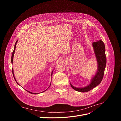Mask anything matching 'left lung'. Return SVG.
<instances>
[{"instance_id":"obj_1","label":"left lung","mask_w":121,"mask_h":121,"mask_svg":"<svg viewBox=\"0 0 121 121\" xmlns=\"http://www.w3.org/2000/svg\"><path fill=\"white\" fill-rule=\"evenodd\" d=\"M92 44L98 64L97 70L95 75L91 78L89 85L83 88L75 87L70 83V85L74 90L80 92H88L100 84L104 75L106 65V57L104 43L101 40H99L93 42Z\"/></svg>"}]
</instances>
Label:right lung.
Listing matches in <instances>:
<instances>
[{"mask_svg": "<svg viewBox=\"0 0 121 121\" xmlns=\"http://www.w3.org/2000/svg\"><path fill=\"white\" fill-rule=\"evenodd\" d=\"M18 40H17V41H16V42L15 43V45H14V50H13V53H12V56H11V64H12V63H13V57H14V53H15V49H16V44H17V42H18ZM53 70H53V71H52V73H51V76H52V74H53ZM12 73H13V77H14V79H15V81H16V82H17V83L18 84V85H19V84L17 82V80H16V78H15V76H14V71H13V69L12 68ZM51 83H50V86H49V87L50 86V85H51ZM48 87V88H49ZM47 89H46V90H45L44 91H43V92H40V93H42V92H44L45 91H46ZM26 91H27L28 92H29V93H31V94H39V93H33V92H30V91H27V90H26Z\"/></svg>", "mask_w": 121, "mask_h": 121, "instance_id": "obj_1", "label": "right lung"}]
</instances>
